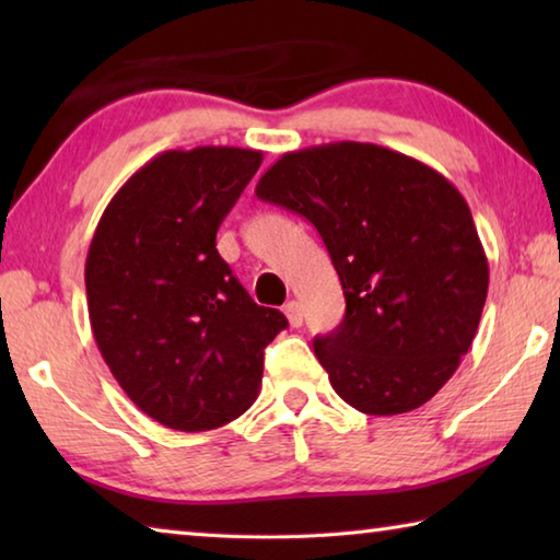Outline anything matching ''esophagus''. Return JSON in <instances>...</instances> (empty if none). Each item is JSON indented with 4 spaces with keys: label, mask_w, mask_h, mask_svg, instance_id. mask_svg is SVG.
Segmentation results:
<instances>
[{
    "label": "esophagus",
    "mask_w": 560,
    "mask_h": 560,
    "mask_svg": "<svg viewBox=\"0 0 560 560\" xmlns=\"http://www.w3.org/2000/svg\"><path fill=\"white\" fill-rule=\"evenodd\" d=\"M283 314H287L289 324H291L293 328H299V326L303 324V306H301L299 301H289L287 306H283Z\"/></svg>",
    "instance_id": "34e87169"
}]
</instances>
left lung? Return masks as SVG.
Here are the masks:
<instances>
[{
    "label": "left lung",
    "mask_w": 560,
    "mask_h": 560,
    "mask_svg": "<svg viewBox=\"0 0 560 560\" xmlns=\"http://www.w3.org/2000/svg\"><path fill=\"white\" fill-rule=\"evenodd\" d=\"M257 197L316 226L346 296L314 353L365 415L417 410L459 368L479 328L489 264L459 189L420 160L373 143L281 155Z\"/></svg>",
    "instance_id": "left-lung-1"
}]
</instances>
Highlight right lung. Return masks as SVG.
<instances>
[{
    "label": "right lung",
    "instance_id": "add662e5",
    "mask_svg": "<svg viewBox=\"0 0 560 560\" xmlns=\"http://www.w3.org/2000/svg\"><path fill=\"white\" fill-rule=\"evenodd\" d=\"M259 165L249 148L165 150L118 189L91 240L93 338L130 400L170 430H214L249 410L264 348L289 326L217 252Z\"/></svg>",
    "mask_w": 560,
    "mask_h": 560
}]
</instances>
